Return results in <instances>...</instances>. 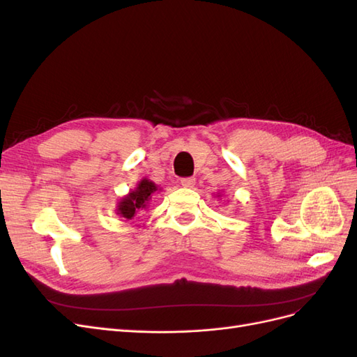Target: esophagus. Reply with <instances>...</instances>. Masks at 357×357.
Segmentation results:
<instances>
[{
	"label": "esophagus",
	"mask_w": 357,
	"mask_h": 357,
	"mask_svg": "<svg viewBox=\"0 0 357 357\" xmlns=\"http://www.w3.org/2000/svg\"><path fill=\"white\" fill-rule=\"evenodd\" d=\"M180 185H181L183 188H193V186H195V178H193V177H185V178H181V180H180Z\"/></svg>",
	"instance_id": "1"
}]
</instances>
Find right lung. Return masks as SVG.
Returning <instances> with one entry per match:
<instances>
[{"instance_id":"right-lung-1","label":"right lung","mask_w":357,"mask_h":357,"mask_svg":"<svg viewBox=\"0 0 357 357\" xmlns=\"http://www.w3.org/2000/svg\"><path fill=\"white\" fill-rule=\"evenodd\" d=\"M158 190L156 185L153 181L150 180H142V183H139L138 188L129 193V195L126 198H123L121 201V204H119V214L122 215V218L131 220L135 213L146 208V205L149 204V201L153 198V193Z\"/></svg>"}]
</instances>
